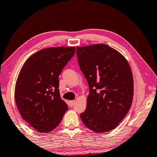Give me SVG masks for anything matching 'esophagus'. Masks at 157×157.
I'll return each instance as SVG.
<instances>
[{
    "instance_id": "obj_1",
    "label": "esophagus",
    "mask_w": 157,
    "mask_h": 157,
    "mask_svg": "<svg viewBox=\"0 0 157 157\" xmlns=\"http://www.w3.org/2000/svg\"><path fill=\"white\" fill-rule=\"evenodd\" d=\"M75 100H71L70 102H69V104H70L71 107H73V106L74 105H75Z\"/></svg>"
}]
</instances>
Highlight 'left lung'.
<instances>
[{
  "mask_svg": "<svg viewBox=\"0 0 157 157\" xmlns=\"http://www.w3.org/2000/svg\"><path fill=\"white\" fill-rule=\"evenodd\" d=\"M80 70L89 94L80 118L85 126L98 133L115 129L131 107L134 80L128 62L106 44L77 47Z\"/></svg>",
  "mask_w": 157,
  "mask_h": 157,
  "instance_id": "obj_1",
  "label": "left lung"
}]
</instances>
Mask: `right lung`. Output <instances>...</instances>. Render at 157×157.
<instances>
[{
	"label": "right lung",
	"instance_id": "1",
	"mask_svg": "<svg viewBox=\"0 0 157 157\" xmlns=\"http://www.w3.org/2000/svg\"><path fill=\"white\" fill-rule=\"evenodd\" d=\"M75 47L48 48L26 60L15 87V101L23 120L48 133L59 125L68 109L59 90V76L73 57Z\"/></svg>",
	"mask_w": 157,
	"mask_h": 157
}]
</instances>
